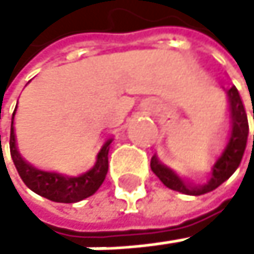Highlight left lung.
Instances as JSON below:
<instances>
[{
	"label": "left lung",
	"instance_id": "8db88e82",
	"mask_svg": "<svg viewBox=\"0 0 254 254\" xmlns=\"http://www.w3.org/2000/svg\"><path fill=\"white\" fill-rule=\"evenodd\" d=\"M224 91L227 94V102H229L227 125L218 138L213 161L210 164V169L206 178H204L202 183H198V184L188 181L186 178L180 177L174 169H171L169 166H166L163 161H160L157 155H154L151 158V169L166 188L181 192L184 195H193V196L204 195L219 188L221 184L224 181H227L238 169V166L241 164V160L244 157L246 146H247L249 120H247V113H246V108H244V103L241 100V96L236 90V86H232V88L224 90Z\"/></svg>",
	"mask_w": 254,
	"mask_h": 254
}]
</instances>
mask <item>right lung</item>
<instances>
[{
    "label": "right lung",
    "mask_w": 254,
    "mask_h": 254,
    "mask_svg": "<svg viewBox=\"0 0 254 254\" xmlns=\"http://www.w3.org/2000/svg\"><path fill=\"white\" fill-rule=\"evenodd\" d=\"M16 108L13 111L12 126H10V155L21 180L25 183V186L35 193L55 202L70 204L94 195L97 189L102 186L106 172H108V152L111 148L113 138H108L102 144L93 168L79 175H65L61 172L42 169L32 164L30 161H27L18 149V141L15 134V126H13Z\"/></svg>",
    "instance_id": "1"
}]
</instances>
